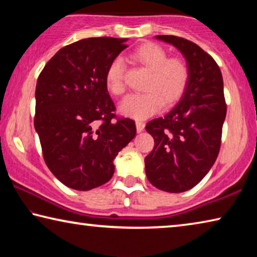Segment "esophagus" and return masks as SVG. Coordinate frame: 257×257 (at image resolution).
Returning a JSON list of instances; mask_svg holds the SVG:
<instances>
[{
  "mask_svg": "<svg viewBox=\"0 0 257 257\" xmlns=\"http://www.w3.org/2000/svg\"><path fill=\"white\" fill-rule=\"evenodd\" d=\"M145 128V123L143 121H136V129L137 133H142Z\"/></svg>",
  "mask_w": 257,
  "mask_h": 257,
  "instance_id": "34e87169",
  "label": "esophagus"
}]
</instances>
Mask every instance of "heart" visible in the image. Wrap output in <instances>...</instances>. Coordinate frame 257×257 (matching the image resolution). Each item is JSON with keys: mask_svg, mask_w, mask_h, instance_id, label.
Returning <instances> with one entry per match:
<instances>
[{"mask_svg": "<svg viewBox=\"0 0 257 257\" xmlns=\"http://www.w3.org/2000/svg\"><path fill=\"white\" fill-rule=\"evenodd\" d=\"M135 63L150 71L144 94L129 95L119 105L121 114L136 120L150 118L162 105L177 103L188 86L190 72L188 64L179 58H169L167 51L155 43H144L130 53ZM124 61L120 56L113 59L106 69L105 81L108 92L120 96L125 90Z\"/></svg>", "mask_w": 257, "mask_h": 257, "instance_id": "b5f03b06", "label": "heart"}]
</instances>
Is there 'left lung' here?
Masks as SVG:
<instances>
[{
  "label": "left lung",
  "mask_w": 257,
  "mask_h": 257,
  "mask_svg": "<svg viewBox=\"0 0 257 257\" xmlns=\"http://www.w3.org/2000/svg\"><path fill=\"white\" fill-rule=\"evenodd\" d=\"M184 55L190 77L180 101L162 118L150 121L153 151L145 158L147 179L168 193L196 186L217 158L227 114L223 79L214 59L185 38L159 35Z\"/></svg>",
  "instance_id": "1"
}]
</instances>
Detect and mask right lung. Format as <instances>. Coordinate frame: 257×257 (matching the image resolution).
Here are the masks:
<instances>
[{
	"mask_svg": "<svg viewBox=\"0 0 257 257\" xmlns=\"http://www.w3.org/2000/svg\"><path fill=\"white\" fill-rule=\"evenodd\" d=\"M127 38H85L56 52L37 79L34 124L51 172L69 188L90 190L114 173L119 152L136 136L135 121L113 120L105 73Z\"/></svg>",
	"mask_w": 257,
	"mask_h": 257,
	"instance_id": "obj_1",
	"label": "right lung"
}]
</instances>
